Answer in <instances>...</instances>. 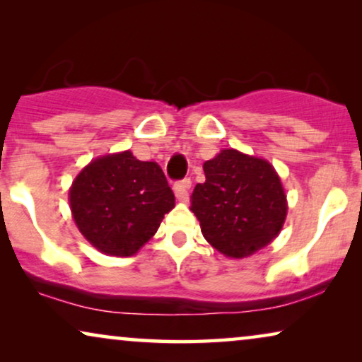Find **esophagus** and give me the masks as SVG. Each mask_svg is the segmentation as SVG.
Here are the masks:
<instances>
[{
	"label": "esophagus",
	"mask_w": 362,
	"mask_h": 362,
	"mask_svg": "<svg viewBox=\"0 0 362 362\" xmlns=\"http://www.w3.org/2000/svg\"><path fill=\"white\" fill-rule=\"evenodd\" d=\"M189 187H191L189 177H185V180L176 182V185H175V194L177 197V201L186 202L187 199H189Z\"/></svg>",
	"instance_id": "34e87169"
}]
</instances>
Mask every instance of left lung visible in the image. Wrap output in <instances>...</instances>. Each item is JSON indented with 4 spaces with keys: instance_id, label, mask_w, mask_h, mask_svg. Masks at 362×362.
I'll return each instance as SVG.
<instances>
[{
    "instance_id": "obj_1",
    "label": "left lung",
    "mask_w": 362,
    "mask_h": 362,
    "mask_svg": "<svg viewBox=\"0 0 362 362\" xmlns=\"http://www.w3.org/2000/svg\"><path fill=\"white\" fill-rule=\"evenodd\" d=\"M202 168L206 181L192 191L191 211L204 239L232 259L269 245L286 217V196L274 166L230 148Z\"/></svg>"
}]
</instances>
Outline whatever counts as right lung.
<instances>
[{
	"label": "right lung",
	"instance_id": "right-lung-1",
	"mask_svg": "<svg viewBox=\"0 0 362 362\" xmlns=\"http://www.w3.org/2000/svg\"><path fill=\"white\" fill-rule=\"evenodd\" d=\"M74 221L82 235L107 255L130 257L156 234L175 207V194L156 163L132 151L93 160L69 191Z\"/></svg>",
	"mask_w": 362,
	"mask_h": 362
}]
</instances>
